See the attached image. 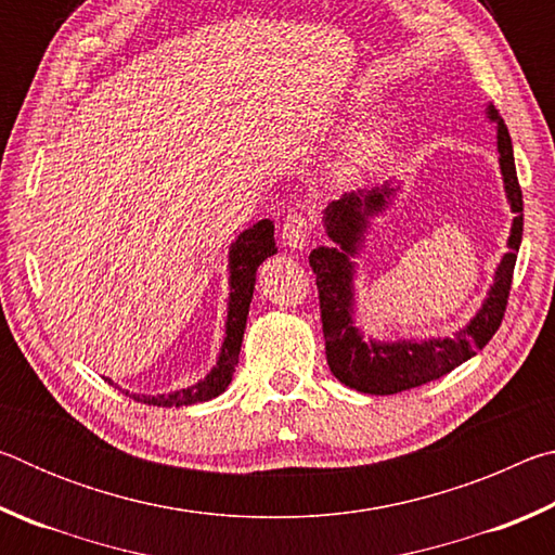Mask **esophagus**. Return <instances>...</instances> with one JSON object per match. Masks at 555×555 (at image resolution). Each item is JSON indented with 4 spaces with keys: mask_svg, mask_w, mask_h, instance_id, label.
I'll return each mask as SVG.
<instances>
[{
    "mask_svg": "<svg viewBox=\"0 0 555 555\" xmlns=\"http://www.w3.org/2000/svg\"><path fill=\"white\" fill-rule=\"evenodd\" d=\"M308 234H311V224H308L304 210L294 208L286 215L284 228H281V240L291 249H306Z\"/></svg>",
    "mask_w": 555,
    "mask_h": 555,
    "instance_id": "esophagus-1",
    "label": "esophagus"
}]
</instances>
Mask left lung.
<instances>
[{
    "label": "left lung",
    "instance_id": "8db88e82",
    "mask_svg": "<svg viewBox=\"0 0 555 555\" xmlns=\"http://www.w3.org/2000/svg\"><path fill=\"white\" fill-rule=\"evenodd\" d=\"M485 115L496 125L500 171L506 203L514 212L509 240H506L509 251L496 264L494 281L487 291L480 311L469 318V323L460 327L453 337L379 340V337L364 335L362 327L357 325L354 257L364 247L372 218L391 208L393 201H397V193L401 191L399 181L391 178L382 185L345 193L340 201L327 203V208L323 210V228L327 237L333 240V247H315L308 261H311L318 298H321L327 364H331V372L345 387L362 393H374V397H387V393H399L440 379L443 374L467 362L469 357H475L477 350H482L492 340L496 327L502 325L524 232V201L519 178H516L509 129H506L494 105H487Z\"/></svg>",
    "mask_w": 555,
    "mask_h": 555
}]
</instances>
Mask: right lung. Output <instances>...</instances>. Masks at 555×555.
Masks as SVG:
<instances>
[{
	"instance_id": "1",
	"label": "right lung",
	"mask_w": 555,
	"mask_h": 555,
	"mask_svg": "<svg viewBox=\"0 0 555 555\" xmlns=\"http://www.w3.org/2000/svg\"><path fill=\"white\" fill-rule=\"evenodd\" d=\"M276 255L274 242V222L259 220L237 234V240L230 244L228 251V271H230V298H228V321H224V340L220 345V354L215 367L191 387L176 389L168 393H131L134 401L149 403V406H191V403H203L230 387L234 367L240 362V347L244 337V325H247L251 294H255L257 269L264 259ZM112 384V379H107ZM129 393V391H127Z\"/></svg>"
}]
</instances>
